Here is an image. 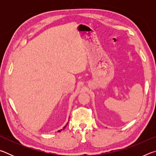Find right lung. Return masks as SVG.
Here are the masks:
<instances>
[{"label":"right lung","mask_w":156,"mask_h":156,"mask_svg":"<svg viewBox=\"0 0 156 156\" xmlns=\"http://www.w3.org/2000/svg\"><path fill=\"white\" fill-rule=\"evenodd\" d=\"M67 124H68V123H67ZM67 125H65V126H64V127H63V129H65V128L66 127V126H67ZM61 130H62V129H61ZM61 130H59V131H58V132H60V131H61Z\"/></svg>","instance_id":"add662e5"}]
</instances>
